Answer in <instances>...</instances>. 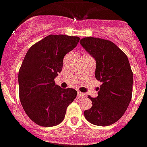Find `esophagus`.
Listing matches in <instances>:
<instances>
[{"label": "esophagus", "instance_id": "esophagus-1", "mask_svg": "<svg viewBox=\"0 0 147 147\" xmlns=\"http://www.w3.org/2000/svg\"><path fill=\"white\" fill-rule=\"evenodd\" d=\"M85 96H86V94H85L84 93L80 92V91H78V93H77V96H78L79 98H82V97H85Z\"/></svg>", "mask_w": 147, "mask_h": 147}]
</instances>
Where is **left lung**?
<instances>
[{
	"mask_svg": "<svg viewBox=\"0 0 147 147\" xmlns=\"http://www.w3.org/2000/svg\"><path fill=\"white\" fill-rule=\"evenodd\" d=\"M80 42L96 60L95 77L102 82L97 97L88 96L92 106L84 115L91 123L109 126L122 117L131 100L133 73L129 61L111 41L86 37Z\"/></svg>",
	"mask_w": 147,
	"mask_h": 147,
	"instance_id": "1",
	"label": "left lung"
}]
</instances>
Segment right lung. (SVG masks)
<instances>
[{
	"label": "right lung",
	"instance_id": "add662e5",
	"mask_svg": "<svg viewBox=\"0 0 147 147\" xmlns=\"http://www.w3.org/2000/svg\"><path fill=\"white\" fill-rule=\"evenodd\" d=\"M77 36L50 35L29 49L18 72L19 98L27 116L41 126L62 122L67 106L76 97L74 88H61L54 79L64 56L76 47Z\"/></svg>",
	"mask_w": 147,
	"mask_h": 147
}]
</instances>
